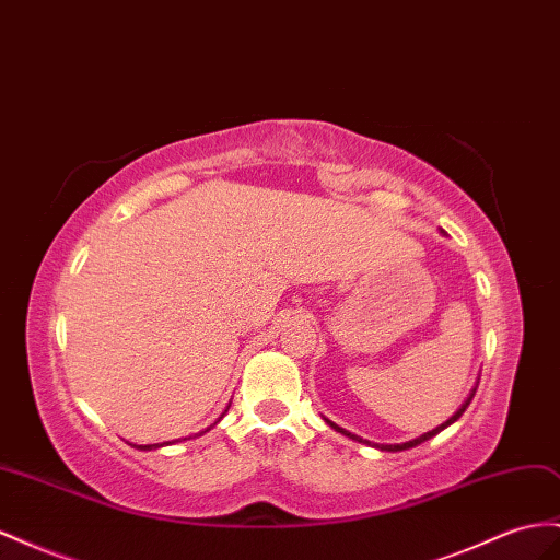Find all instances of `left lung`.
<instances>
[{"label": "left lung", "mask_w": 560, "mask_h": 560, "mask_svg": "<svg viewBox=\"0 0 560 560\" xmlns=\"http://www.w3.org/2000/svg\"><path fill=\"white\" fill-rule=\"evenodd\" d=\"M476 388H478V382H476V386L471 388V393H468V398L462 402V407H459V410L455 412V415H452L447 421H443V424L441 427H435L433 431H427V433H421L419 438H412V441H405V443H393V445H386V443H370V441H365V438H360V435H355V433H351V431H346V429H341V427H337L335 424V421H329V419H325L327 421V424L331 427V429H335L337 433H341V435H346V438H351V441H358V443H365V445H372V447H376V450H382V452H402V450H410V447H417V445H421V443H427V441H431V438L433 435H438V433H441L443 429H447L450 424H455V421L464 415V410H466V407H468V402H471L474 400V396H476Z\"/></svg>", "instance_id": "obj_1"}]
</instances>
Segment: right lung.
<instances>
[{"label":"right lung","mask_w":560,"mask_h":560,"mask_svg":"<svg viewBox=\"0 0 560 560\" xmlns=\"http://www.w3.org/2000/svg\"><path fill=\"white\" fill-rule=\"evenodd\" d=\"M231 407V405H229ZM229 407H225V410H223V415L225 412H229ZM223 415L214 421V424H211V427H207L205 431H200V433H195V435H186V438H176V441H167V443H153V445H136V443H129V445H133L136 450H160V447H167V445H174V443H180V441H190V438H198V435H205L207 431H211V429H214L217 424H219V421L223 419Z\"/></svg>","instance_id":"add662e5"}]
</instances>
